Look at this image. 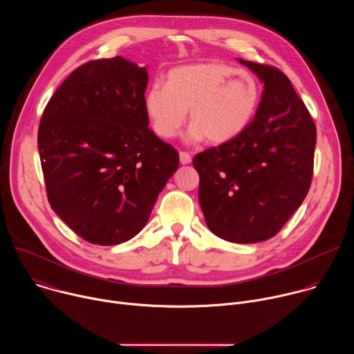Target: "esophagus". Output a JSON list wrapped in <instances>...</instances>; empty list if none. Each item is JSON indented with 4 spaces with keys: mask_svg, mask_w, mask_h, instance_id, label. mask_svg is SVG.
I'll return each instance as SVG.
<instances>
[{
    "mask_svg": "<svg viewBox=\"0 0 354 354\" xmlns=\"http://www.w3.org/2000/svg\"><path fill=\"white\" fill-rule=\"evenodd\" d=\"M179 160H180V164L182 165H187L192 162V157L189 153H186V151H180L179 153Z\"/></svg>",
    "mask_w": 354,
    "mask_h": 354,
    "instance_id": "obj_1",
    "label": "esophagus"
}]
</instances>
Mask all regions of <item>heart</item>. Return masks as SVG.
<instances>
[{
    "mask_svg": "<svg viewBox=\"0 0 354 354\" xmlns=\"http://www.w3.org/2000/svg\"><path fill=\"white\" fill-rule=\"evenodd\" d=\"M258 80L224 63H194L168 73L167 85L154 84L145 95V111L154 131L174 137L186 120L192 126L187 140L207 138L225 144L241 136L259 106Z\"/></svg>",
    "mask_w": 354,
    "mask_h": 354,
    "instance_id": "1",
    "label": "heart"
}]
</instances>
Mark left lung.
Masks as SVG:
<instances>
[{
  "mask_svg": "<svg viewBox=\"0 0 354 354\" xmlns=\"http://www.w3.org/2000/svg\"><path fill=\"white\" fill-rule=\"evenodd\" d=\"M239 63L263 82L255 119L232 141L196 154L193 167L210 231L230 242L254 243L274 236L306 198L317 127L284 73Z\"/></svg>",
  "mask_w": 354,
  "mask_h": 354,
  "instance_id": "left-lung-1",
  "label": "left lung"
}]
</instances>
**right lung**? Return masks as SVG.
<instances>
[{"instance_id": "1", "label": "right lung", "mask_w": 354, "mask_h": 354, "mask_svg": "<svg viewBox=\"0 0 354 354\" xmlns=\"http://www.w3.org/2000/svg\"><path fill=\"white\" fill-rule=\"evenodd\" d=\"M145 67L118 56L75 68L47 102L37 147L48 203L82 239L137 235L179 167L148 127Z\"/></svg>"}]
</instances>
